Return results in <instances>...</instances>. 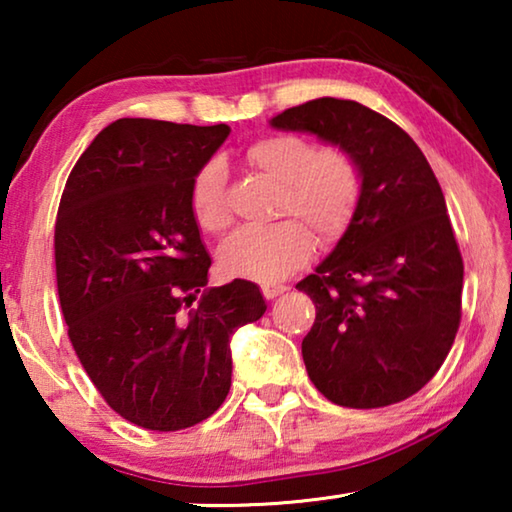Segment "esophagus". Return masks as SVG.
Wrapping results in <instances>:
<instances>
[{
    "label": "esophagus",
    "instance_id": "1",
    "mask_svg": "<svg viewBox=\"0 0 512 512\" xmlns=\"http://www.w3.org/2000/svg\"><path fill=\"white\" fill-rule=\"evenodd\" d=\"M289 287H284V284H262V293L266 300H273L277 296H282L284 291H287Z\"/></svg>",
    "mask_w": 512,
    "mask_h": 512
}]
</instances>
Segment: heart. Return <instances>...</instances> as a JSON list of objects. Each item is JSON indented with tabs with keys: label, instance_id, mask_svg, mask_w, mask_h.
Here are the masks:
<instances>
[{
	"label": "heart",
	"instance_id": "1",
	"mask_svg": "<svg viewBox=\"0 0 512 512\" xmlns=\"http://www.w3.org/2000/svg\"><path fill=\"white\" fill-rule=\"evenodd\" d=\"M257 173L280 185L271 225H246L225 239L219 264L232 277L280 282L309 262L314 235L332 244L350 228L363 196V169L357 155L339 144L316 149L305 137L271 133L246 149ZM189 207L205 232H223L232 223L228 183L219 162H205L189 185Z\"/></svg>",
	"mask_w": 512,
	"mask_h": 512
}]
</instances>
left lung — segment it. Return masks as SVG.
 Returning <instances> with one entry per match:
<instances>
[{
	"mask_svg": "<svg viewBox=\"0 0 512 512\" xmlns=\"http://www.w3.org/2000/svg\"><path fill=\"white\" fill-rule=\"evenodd\" d=\"M271 124L345 146L363 169L348 232L296 284L316 307L307 375L350 409L402 402L440 370L461 325L463 257L443 189L409 133L357 101L314 99Z\"/></svg>",
	"mask_w": 512,
	"mask_h": 512,
	"instance_id": "obj_1",
	"label": "left lung"
}]
</instances>
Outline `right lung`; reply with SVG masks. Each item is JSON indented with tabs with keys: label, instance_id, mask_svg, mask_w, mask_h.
<instances>
[{
	"label": "right lung",
	"instance_id": "obj_1",
	"mask_svg": "<svg viewBox=\"0 0 512 512\" xmlns=\"http://www.w3.org/2000/svg\"><path fill=\"white\" fill-rule=\"evenodd\" d=\"M228 135L225 124L117 119L60 196L54 255L67 336L110 409L149 431L194 427L219 409L230 336L266 311L253 282L205 289L212 259L189 185Z\"/></svg>",
	"mask_w": 512,
	"mask_h": 512
}]
</instances>
